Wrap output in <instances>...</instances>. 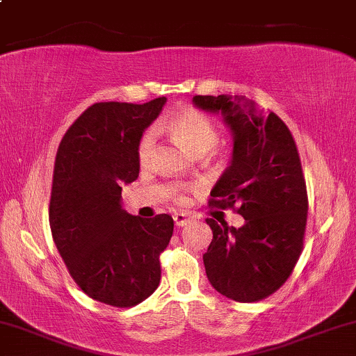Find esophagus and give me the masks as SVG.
<instances>
[{"instance_id":"34e87169","label":"esophagus","mask_w":356,"mask_h":356,"mask_svg":"<svg viewBox=\"0 0 356 356\" xmlns=\"http://www.w3.org/2000/svg\"><path fill=\"white\" fill-rule=\"evenodd\" d=\"M192 220H194V217L189 216V213H186V212H177V213H174V222H175V225H177V227L187 225V224H189V222H192Z\"/></svg>"}]
</instances>
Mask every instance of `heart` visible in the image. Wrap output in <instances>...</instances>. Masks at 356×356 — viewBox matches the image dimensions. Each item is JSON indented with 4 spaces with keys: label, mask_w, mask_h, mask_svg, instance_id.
Instances as JSON below:
<instances>
[{
    "label": "heart",
    "mask_w": 356,
    "mask_h": 356,
    "mask_svg": "<svg viewBox=\"0 0 356 356\" xmlns=\"http://www.w3.org/2000/svg\"><path fill=\"white\" fill-rule=\"evenodd\" d=\"M167 131L170 136L177 140L179 144L186 149L187 152L195 157H202L204 154L212 151L219 143V131H217L216 124L211 121L209 115L197 109H182L177 114H174L165 124ZM154 137L152 131H145L140 136L139 144H137V161L140 165H147L152 157L154 151ZM184 189L177 191L174 200L175 202H186V195Z\"/></svg>",
    "instance_id": "1"
}]
</instances>
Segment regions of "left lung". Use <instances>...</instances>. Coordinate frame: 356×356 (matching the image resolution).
<instances>
[{
    "label": "left lung",
    "mask_w": 356,
    "mask_h": 356,
    "mask_svg": "<svg viewBox=\"0 0 356 356\" xmlns=\"http://www.w3.org/2000/svg\"><path fill=\"white\" fill-rule=\"evenodd\" d=\"M194 104L222 114L234 136L232 161L209 207L232 209L245 219L238 229L205 220L213 234L205 273L227 298L264 300L285 284L303 250L308 197L297 144L275 113L257 109L245 96H195Z\"/></svg>",
    "instance_id": "obj_1"
}]
</instances>
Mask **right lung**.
<instances>
[{"mask_svg":"<svg viewBox=\"0 0 356 356\" xmlns=\"http://www.w3.org/2000/svg\"><path fill=\"white\" fill-rule=\"evenodd\" d=\"M165 101L96 102L72 122L56 154L53 241L79 289L111 307H134L154 293L159 257L174 232L167 213L140 219L121 205V186L139 175L140 136Z\"/></svg>","mask_w":356,"mask_h":356,"instance_id":"add662e5","label":"right lung"}]
</instances>
